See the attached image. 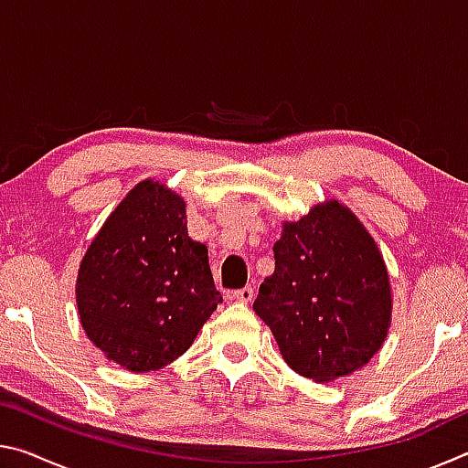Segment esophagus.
I'll list each match as a JSON object with an SVG mask.
<instances>
[{"label":"esophagus","mask_w":468,"mask_h":468,"mask_svg":"<svg viewBox=\"0 0 468 468\" xmlns=\"http://www.w3.org/2000/svg\"><path fill=\"white\" fill-rule=\"evenodd\" d=\"M231 301H237V303H250L251 297H253V289L251 287H243V289H237V291H231L227 295Z\"/></svg>","instance_id":"obj_1"}]
</instances>
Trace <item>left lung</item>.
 <instances>
[{
  "label": "left lung",
  "instance_id": "left-lung-1",
  "mask_svg": "<svg viewBox=\"0 0 468 468\" xmlns=\"http://www.w3.org/2000/svg\"><path fill=\"white\" fill-rule=\"evenodd\" d=\"M253 312L299 376L335 382L369 363L390 328L392 289L382 251L348 206L326 200L284 220Z\"/></svg>",
  "mask_w": 468,
  "mask_h": 468
}]
</instances>
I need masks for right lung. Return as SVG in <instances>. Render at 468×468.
<instances>
[{
    "mask_svg": "<svg viewBox=\"0 0 468 468\" xmlns=\"http://www.w3.org/2000/svg\"><path fill=\"white\" fill-rule=\"evenodd\" d=\"M218 303L208 248L187 235L186 200L161 181H140L78 268L86 336L109 361L146 374L184 355Z\"/></svg>",
    "mask_w": 468,
    "mask_h": 468,
    "instance_id": "right-lung-1",
    "label": "right lung"
}]
</instances>
